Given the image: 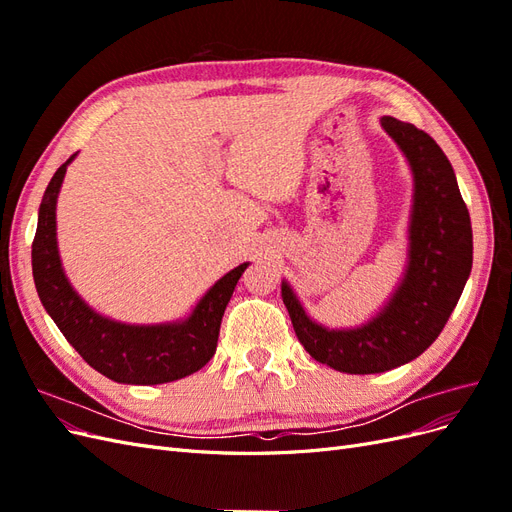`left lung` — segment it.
<instances>
[{
    "instance_id": "8db88e82",
    "label": "left lung",
    "mask_w": 512,
    "mask_h": 512,
    "mask_svg": "<svg viewBox=\"0 0 512 512\" xmlns=\"http://www.w3.org/2000/svg\"><path fill=\"white\" fill-rule=\"evenodd\" d=\"M382 128L414 173L410 265L380 316L352 331H329L303 312L288 284L282 299L299 342L318 363L346 374H380L423 354L451 318L472 271V226L453 166L433 138L395 117Z\"/></svg>"
}]
</instances>
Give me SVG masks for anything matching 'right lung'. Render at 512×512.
Here are the masks:
<instances>
[{
    "label": "right lung",
    "mask_w": 512,
    "mask_h": 512,
    "mask_svg": "<svg viewBox=\"0 0 512 512\" xmlns=\"http://www.w3.org/2000/svg\"><path fill=\"white\" fill-rule=\"evenodd\" d=\"M70 156L57 168L42 196L38 228L32 243V269L38 297L59 331L102 376L123 384H164L194 374L209 363L218 348L224 309L247 262L226 273L194 314L177 324L130 327L102 318L89 309L68 284L55 239V203Z\"/></svg>",
    "instance_id": "right-lung-1"
}]
</instances>
